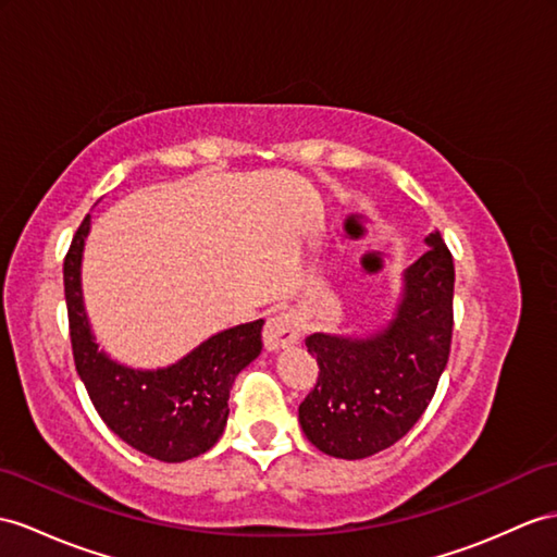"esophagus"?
<instances>
[{
    "instance_id": "34e87169",
    "label": "esophagus",
    "mask_w": 557,
    "mask_h": 557,
    "mask_svg": "<svg viewBox=\"0 0 557 557\" xmlns=\"http://www.w3.org/2000/svg\"><path fill=\"white\" fill-rule=\"evenodd\" d=\"M300 341V321L290 311L271 317L264 325V347L269 351H278Z\"/></svg>"
}]
</instances>
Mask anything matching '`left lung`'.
I'll return each mask as SVG.
<instances>
[{
    "label": "left lung",
    "mask_w": 557,
    "mask_h": 557,
    "mask_svg": "<svg viewBox=\"0 0 557 557\" xmlns=\"http://www.w3.org/2000/svg\"><path fill=\"white\" fill-rule=\"evenodd\" d=\"M404 271L395 317L366 337L311 333L319 377L300 425L319 451L359 460L409 432L435 395L451 349L454 260L442 234Z\"/></svg>",
    "instance_id": "8db88e82"
}]
</instances>
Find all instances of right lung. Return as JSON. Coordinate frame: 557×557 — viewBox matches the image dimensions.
Listing matches in <instances>:
<instances>
[{
  "mask_svg": "<svg viewBox=\"0 0 557 557\" xmlns=\"http://www.w3.org/2000/svg\"><path fill=\"white\" fill-rule=\"evenodd\" d=\"M89 228L87 214L65 255L63 286L75 369L94 409L122 442L156 460L182 463L206 454L226 428L228 389L236 375L260 357L264 321L216 333L165 369L146 371L113 361L94 341L83 300Z\"/></svg>",
  "mask_w": 557,
  "mask_h": 557,
  "instance_id": "1",
  "label": "right lung"
}]
</instances>
